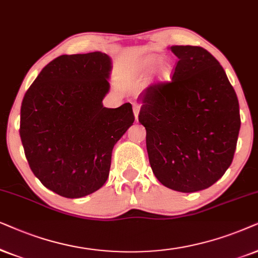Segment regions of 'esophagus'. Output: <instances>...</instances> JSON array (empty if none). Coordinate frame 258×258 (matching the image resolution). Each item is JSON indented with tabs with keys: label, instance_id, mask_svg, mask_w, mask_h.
<instances>
[{
	"label": "esophagus",
	"instance_id": "1",
	"mask_svg": "<svg viewBox=\"0 0 258 258\" xmlns=\"http://www.w3.org/2000/svg\"><path fill=\"white\" fill-rule=\"evenodd\" d=\"M133 112H135L136 120H138V115L140 112V104H138V102H135V104H133Z\"/></svg>",
	"mask_w": 258,
	"mask_h": 258
}]
</instances>
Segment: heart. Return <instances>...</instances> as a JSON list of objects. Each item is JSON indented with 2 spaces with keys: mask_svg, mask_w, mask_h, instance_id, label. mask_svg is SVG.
Instances as JSON below:
<instances>
[{
  "mask_svg": "<svg viewBox=\"0 0 258 258\" xmlns=\"http://www.w3.org/2000/svg\"><path fill=\"white\" fill-rule=\"evenodd\" d=\"M161 57L158 56V55H149V56L143 57L142 60H139L138 62L136 63L135 66V75L137 78H143L149 75L151 72H152L154 68H156L158 64L160 63ZM170 77V67L164 64L161 66L157 72V81L163 82L167 80Z\"/></svg>",
  "mask_w": 258,
  "mask_h": 258,
  "instance_id": "b5f03b06",
  "label": "heart"
}]
</instances>
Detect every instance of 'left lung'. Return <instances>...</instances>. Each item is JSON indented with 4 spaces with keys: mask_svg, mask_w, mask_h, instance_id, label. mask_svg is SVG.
<instances>
[{
    "mask_svg": "<svg viewBox=\"0 0 258 258\" xmlns=\"http://www.w3.org/2000/svg\"><path fill=\"white\" fill-rule=\"evenodd\" d=\"M172 80L139 95V122L154 176L179 192L210 187L232 163L241 128L236 92L214 55L172 46Z\"/></svg>",
    "mask_w": 258,
    "mask_h": 258,
    "instance_id": "left-lung-1",
    "label": "left lung"
}]
</instances>
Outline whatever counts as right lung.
Instances as JSON below:
<instances>
[{"instance_id":"obj_1","label":"right lung","mask_w":258,"mask_h":258,"mask_svg":"<svg viewBox=\"0 0 258 258\" xmlns=\"http://www.w3.org/2000/svg\"><path fill=\"white\" fill-rule=\"evenodd\" d=\"M111 57L61 55L26 92L20 137L33 173L47 188L80 198L106 183L112 150L135 121L132 105L106 108Z\"/></svg>"}]
</instances>
